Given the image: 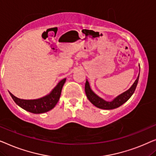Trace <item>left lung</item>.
Here are the masks:
<instances>
[{
    "label": "left lung",
    "instance_id": "obj_1",
    "mask_svg": "<svg viewBox=\"0 0 156 156\" xmlns=\"http://www.w3.org/2000/svg\"><path fill=\"white\" fill-rule=\"evenodd\" d=\"M139 75L138 76L136 80L133 83V84L131 85V87L129 88L128 90L125 91L124 93H122L121 95H118L117 98H115L112 101L108 102V101H105L102 98H100L92 90L90 87L88 81L86 80L85 85V91L86 93V96L87 99L90 100L92 104L95 105V107H98L100 109H113L117 108L122 105L128 100L129 98L131 97L133 93H134L136 87L138 84V81H139Z\"/></svg>",
    "mask_w": 156,
    "mask_h": 156
}]
</instances>
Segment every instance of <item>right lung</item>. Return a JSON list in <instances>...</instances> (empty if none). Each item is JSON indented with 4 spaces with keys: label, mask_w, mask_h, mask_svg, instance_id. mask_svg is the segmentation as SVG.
Instances as JSON below:
<instances>
[{
    "label": "right lung",
    "mask_w": 156,
    "mask_h": 156,
    "mask_svg": "<svg viewBox=\"0 0 156 156\" xmlns=\"http://www.w3.org/2000/svg\"><path fill=\"white\" fill-rule=\"evenodd\" d=\"M66 80V78L61 80L49 95L39 99L23 100L16 98L11 93H10V95L15 102L26 111L34 114L44 113L53 109L58 102Z\"/></svg>",
    "instance_id": "obj_1"
}]
</instances>
